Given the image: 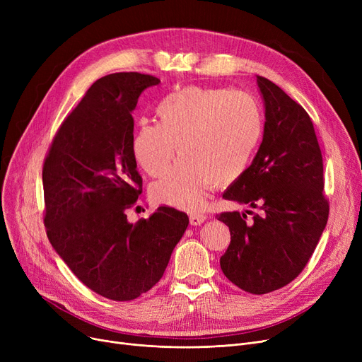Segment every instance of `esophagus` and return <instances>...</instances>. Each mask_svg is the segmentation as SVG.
Instances as JSON below:
<instances>
[{"mask_svg":"<svg viewBox=\"0 0 362 362\" xmlns=\"http://www.w3.org/2000/svg\"><path fill=\"white\" fill-rule=\"evenodd\" d=\"M205 220H206V216L201 213H194L191 214V217H189V221H191L192 226H201Z\"/></svg>","mask_w":362,"mask_h":362,"instance_id":"34e87169","label":"esophagus"}]
</instances>
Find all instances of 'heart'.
I'll return each mask as SVG.
<instances>
[{
	"instance_id": "obj_1",
	"label": "heart",
	"mask_w": 362,
	"mask_h": 362,
	"mask_svg": "<svg viewBox=\"0 0 362 362\" xmlns=\"http://www.w3.org/2000/svg\"><path fill=\"white\" fill-rule=\"evenodd\" d=\"M156 114L157 123L138 124L132 154L148 176L161 177L178 145L182 157L152 195L187 211L201 210L213 186L245 175L264 133L262 108L243 90L186 86L160 100Z\"/></svg>"
}]
</instances>
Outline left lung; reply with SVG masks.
Instances as JSON below:
<instances>
[{
	"instance_id": "obj_1",
	"label": "left lung",
	"mask_w": 362,
	"mask_h": 362,
	"mask_svg": "<svg viewBox=\"0 0 362 362\" xmlns=\"http://www.w3.org/2000/svg\"><path fill=\"white\" fill-rule=\"evenodd\" d=\"M265 104L264 136L252 164L223 194L250 204L252 220L239 211L217 214L230 230L220 258L238 288L264 295L286 286L305 269L329 218L322 194V156L308 112L272 81L257 76Z\"/></svg>"
}]
</instances>
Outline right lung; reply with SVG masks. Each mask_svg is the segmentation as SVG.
<instances>
[{
  "mask_svg": "<svg viewBox=\"0 0 362 362\" xmlns=\"http://www.w3.org/2000/svg\"><path fill=\"white\" fill-rule=\"evenodd\" d=\"M160 79L112 73L85 93L49 145L42 167L47 236L85 286L112 300H132L163 277L187 214L168 205L127 221L142 192L132 154L139 95Z\"/></svg>",
  "mask_w": 362,
  "mask_h": 362,
  "instance_id": "obj_1",
  "label": "right lung"
}]
</instances>
